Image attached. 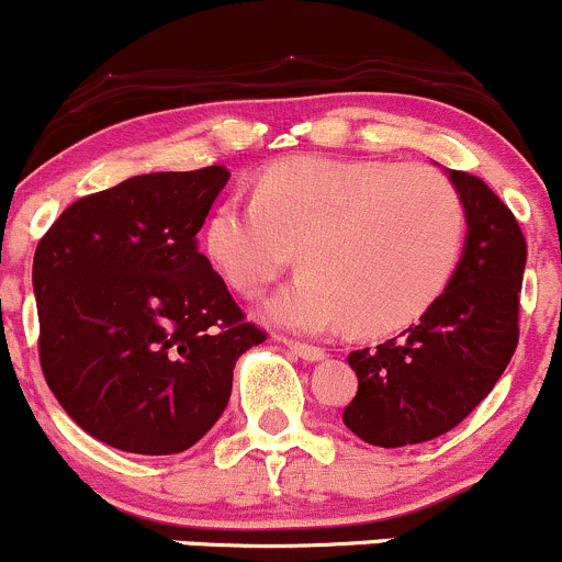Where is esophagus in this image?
<instances>
[{
  "label": "esophagus",
  "mask_w": 562,
  "mask_h": 562,
  "mask_svg": "<svg viewBox=\"0 0 562 562\" xmlns=\"http://www.w3.org/2000/svg\"><path fill=\"white\" fill-rule=\"evenodd\" d=\"M292 355H297L300 360L305 362H322L327 357V351L319 349V346H308V344H289Z\"/></svg>",
  "instance_id": "esophagus-1"
}]
</instances>
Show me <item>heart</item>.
<instances>
[{"mask_svg":"<svg viewBox=\"0 0 562 562\" xmlns=\"http://www.w3.org/2000/svg\"><path fill=\"white\" fill-rule=\"evenodd\" d=\"M462 243L465 207L436 167L324 156L270 167L257 200H224L205 233L207 257L243 294L279 279L300 248L305 273L265 305L294 333L406 327L449 286Z\"/></svg>","mask_w":562,"mask_h":562,"instance_id":"obj_1","label":"heart"}]
</instances>
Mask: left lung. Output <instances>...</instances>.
<instances>
[{"instance_id":"obj_1","label":"left lung","mask_w":562,"mask_h":562,"mask_svg":"<svg viewBox=\"0 0 562 562\" xmlns=\"http://www.w3.org/2000/svg\"><path fill=\"white\" fill-rule=\"evenodd\" d=\"M447 176L468 224L452 281L397 338L349 355L360 384L344 425L373 447H408L452 430L490 395L517 349L522 229L482 178Z\"/></svg>"}]
</instances>
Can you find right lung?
Here are the masks:
<instances>
[{"label": "right lung", "mask_w": 562, "mask_h": 562, "mask_svg": "<svg viewBox=\"0 0 562 562\" xmlns=\"http://www.w3.org/2000/svg\"><path fill=\"white\" fill-rule=\"evenodd\" d=\"M227 167L126 178L72 202L34 251L45 381L121 452L178 454L218 422L265 340L196 248Z\"/></svg>", "instance_id": "right-lung-1"}]
</instances>
